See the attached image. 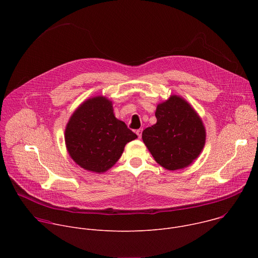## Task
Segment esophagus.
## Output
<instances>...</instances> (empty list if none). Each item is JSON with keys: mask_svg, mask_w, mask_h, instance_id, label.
<instances>
[{"mask_svg": "<svg viewBox=\"0 0 258 258\" xmlns=\"http://www.w3.org/2000/svg\"><path fill=\"white\" fill-rule=\"evenodd\" d=\"M142 132H143L142 128H140V130H138V131L136 132L137 135H138V137H139V139H141V137H142Z\"/></svg>", "mask_w": 258, "mask_h": 258, "instance_id": "34e87169", "label": "esophagus"}]
</instances>
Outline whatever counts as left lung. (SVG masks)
I'll use <instances>...</instances> for the list:
<instances>
[{"label": "left lung", "mask_w": 258, "mask_h": 258, "mask_svg": "<svg viewBox=\"0 0 258 258\" xmlns=\"http://www.w3.org/2000/svg\"><path fill=\"white\" fill-rule=\"evenodd\" d=\"M157 122L143 131L142 139L155 161L168 170L189 166L206 140L203 122L183 98L172 95L157 105Z\"/></svg>", "instance_id": "left-lung-1"}]
</instances>
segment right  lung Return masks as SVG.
I'll return each instance as SVG.
<instances>
[{"instance_id":"add662e5","label":"right lung","mask_w":258,"mask_h":258,"mask_svg":"<svg viewBox=\"0 0 258 258\" xmlns=\"http://www.w3.org/2000/svg\"><path fill=\"white\" fill-rule=\"evenodd\" d=\"M137 138L114 116L112 102L103 96L80 105L65 128L70 157L81 167L98 173L111 168L123 153L124 146Z\"/></svg>"}]
</instances>
